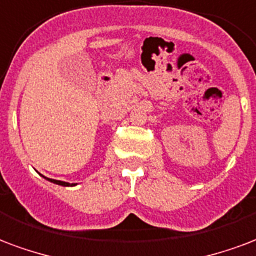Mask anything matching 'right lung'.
<instances>
[{
  "label": "right lung",
  "instance_id": "1",
  "mask_svg": "<svg viewBox=\"0 0 256 256\" xmlns=\"http://www.w3.org/2000/svg\"><path fill=\"white\" fill-rule=\"evenodd\" d=\"M50 182H52V183H56V184H60V186H70L69 183H66V182H60V180H56V179H48ZM73 186V184H72Z\"/></svg>",
  "mask_w": 256,
  "mask_h": 256
}]
</instances>
